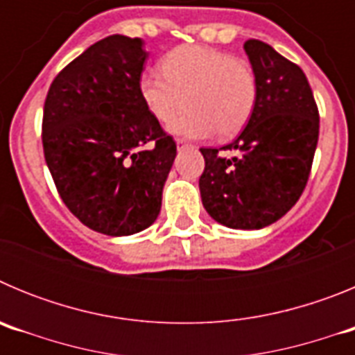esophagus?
Listing matches in <instances>:
<instances>
[{
    "instance_id": "obj_1",
    "label": "esophagus",
    "mask_w": 355,
    "mask_h": 355,
    "mask_svg": "<svg viewBox=\"0 0 355 355\" xmlns=\"http://www.w3.org/2000/svg\"><path fill=\"white\" fill-rule=\"evenodd\" d=\"M175 146H178V149H184V147H192V144H188L187 140L183 139H178L175 140Z\"/></svg>"
}]
</instances>
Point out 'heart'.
<instances>
[{
    "mask_svg": "<svg viewBox=\"0 0 355 355\" xmlns=\"http://www.w3.org/2000/svg\"><path fill=\"white\" fill-rule=\"evenodd\" d=\"M139 90L150 115L168 124L187 97L188 112L171 131L188 139L231 137L245 126L258 99V78L249 62L220 49L184 44L163 56L162 69L142 72Z\"/></svg>",
    "mask_w": 355,
    "mask_h": 355,
    "instance_id": "heart-1",
    "label": "heart"
}]
</instances>
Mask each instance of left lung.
Segmentation results:
<instances>
[{
    "label": "left lung",
    "mask_w": 355,
    "mask_h": 355,
    "mask_svg": "<svg viewBox=\"0 0 355 355\" xmlns=\"http://www.w3.org/2000/svg\"><path fill=\"white\" fill-rule=\"evenodd\" d=\"M258 99L245 130L224 147H202L206 211L233 229H261L300 199L318 144L320 115L306 74L272 46L249 39Z\"/></svg>",
    "instance_id": "1"
}]
</instances>
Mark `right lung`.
I'll return each mask as SVG.
<instances>
[{
    "instance_id": "obj_1",
    "label": "right lung",
    "mask_w": 355,
    "mask_h": 355,
    "mask_svg": "<svg viewBox=\"0 0 355 355\" xmlns=\"http://www.w3.org/2000/svg\"><path fill=\"white\" fill-rule=\"evenodd\" d=\"M142 40L110 35L65 65L44 103L42 146L55 187L81 224L108 236L149 227L175 142L139 90Z\"/></svg>"
}]
</instances>
